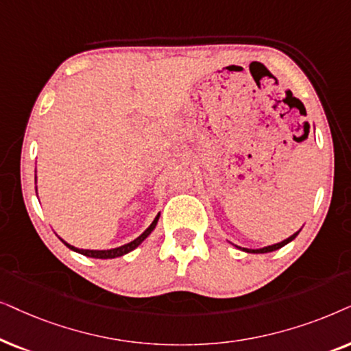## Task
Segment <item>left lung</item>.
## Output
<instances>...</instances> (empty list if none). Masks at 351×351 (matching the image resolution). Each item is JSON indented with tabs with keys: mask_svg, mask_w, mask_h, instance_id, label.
<instances>
[{
	"mask_svg": "<svg viewBox=\"0 0 351 351\" xmlns=\"http://www.w3.org/2000/svg\"><path fill=\"white\" fill-rule=\"evenodd\" d=\"M308 133H310V130H308ZM300 231H297L295 234H292L291 237H287L286 241H282V242H279V244H273V245H268V247H263V249H242V250H245V252H249V254H268V252H273V250H278V249H281V247H284L286 244H289V242L291 241H293L297 237V234ZM237 249H241V247H237Z\"/></svg>",
	"mask_w": 351,
	"mask_h": 351,
	"instance_id": "obj_1",
	"label": "left lung"
}]
</instances>
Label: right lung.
Masks as SVG:
<instances>
[{
    "instance_id": "add662e5",
    "label": "right lung",
    "mask_w": 351,
    "mask_h": 351,
    "mask_svg": "<svg viewBox=\"0 0 351 351\" xmlns=\"http://www.w3.org/2000/svg\"><path fill=\"white\" fill-rule=\"evenodd\" d=\"M158 217H160V215H157L156 219H154V221L151 223V226H149L147 230L144 231L141 236L136 237V239L132 241V242H128V244H125V245H121V247H117V249H110V250H83V249H77V247L67 244V242L62 241V239H60V241H62L64 244L69 247V249L78 252V254H82V255H85V256H91V258H115V256H121V255L128 254V252H132L133 249H136V247L141 244V242L146 239V237L154 231V228H156V224L158 221Z\"/></svg>"
}]
</instances>
